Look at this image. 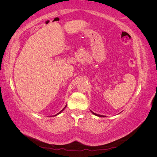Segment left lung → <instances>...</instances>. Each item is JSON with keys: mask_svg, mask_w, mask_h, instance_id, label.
Here are the masks:
<instances>
[{"mask_svg": "<svg viewBox=\"0 0 157 157\" xmlns=\"http://www.w3.org/2000/svg\"><path fill=\"white\" fill-rule=\"evenodd\" d=\"M91 112L92 113V114H94V115H96V116H98V117H105V116H103V115H98V114H96V113H95L92 112V111H91Z\"/></svg>", "mask_w": 157, "mask_h": 157, "instance_id": "1", "label": "left lung"}]
</instances>
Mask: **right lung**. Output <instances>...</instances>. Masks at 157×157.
Wrapping results in <instances>:
<instances>
[{"label":"right lung","instance_id":"obj_1","mask_svg":"<svg viewBox=\"0 0 157 157\" xmlns=\"http://www.w3.org/2000/svg\"><path fill=\"white\" fill-rule=\"evenodd\" d=\"M66 107H67V105H65V107H64V108H63V109H62V110H61V111H60V112H59V113H57V114H56V115H54V116H57V115H59V113H61V112H62V111H63V110H64V109H65V108H66Z\"/></svg>","mask_w":157,"mask_h":157}]
</instances>
